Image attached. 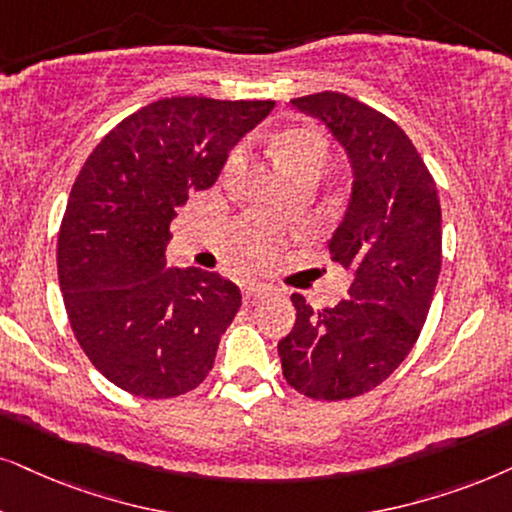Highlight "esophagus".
<instances>
[{
    "label": "esophagus",
    "instance_id": "esophagus-1",
    "mask_svg": "<svg viewBox=\"0 0 512 512\" xmlns=\"http://www.w3.org/2000/svg\"><path fill=\"white\" fill-rule=\"evenodd\" d=\"M267 293H269L267 286H248L243 290V302L255 304V302H260L262 297H267Z\"/></svg>",
    "mask_w": 512,
    "mask_h": 512
}]
</instances>
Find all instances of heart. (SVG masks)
Instances as JSON below:
<instances>
[{"mask_svg":"<svg viewBox=\"0 0 512 512\" xmlns=\"http://www.w3.org/2000/svg\"><path fill=\"white\" fill-rule=\"evenodd\" d=\"M238 158V153H234L231 163ZM274 158L276 165L281 167V172L286 174H295V172H304V170H323L328 158V144L326 137L314 127H290L281 137L276 139L274 144ZM262 245H257L260 250Z\"/></svg>","mask_w":512,"mask_h":512,"instance_id":"obj_1","label":"heart"}]
</instances>
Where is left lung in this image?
Returning a JSON list of instances; mask_svg holds the SVG:
<instances>
[{"instance_id": "obj_1", "label": "left lung", "mask_w": 512, "mask_h": 512, "mask_svg": "<svg viewBox=\"0 0 512 512\" xmlns=\"http://www.w3.org/2000/svg\"><path fill=\"white\" fill-rule=\"evenodd\" d=\"M290 103L321 120L347 155L352 191L328 250L352 283L349 297L321 312L290 297L295 326L278 357L290 387L338 401L383 383L416 345L442 269V208L397 122L340 92Z\"/></svg>"}]
</instances>
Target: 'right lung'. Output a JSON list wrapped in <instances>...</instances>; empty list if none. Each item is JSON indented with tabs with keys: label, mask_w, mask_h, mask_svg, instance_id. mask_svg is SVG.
Segmentation results:
<instances>
[{
	"label": "right lung",
	"mask_w": 512,
	"mask_h": 512,
	"mask_svg": "<svg viewBox=\"0 0 512 512\" xmlns=\"http://www.w3.org/2000/svg\"><path fill=\"white\" fill-rule=\"evenodd\" d=\"M271 108L205 96L148 103L77 174L58 231V283L84 354L122 390L170 399L208 378L241 290L217 271L167 267L170 222Z\"/></svg>",
	"instance_id": "obj_1"
}]
</instances>
